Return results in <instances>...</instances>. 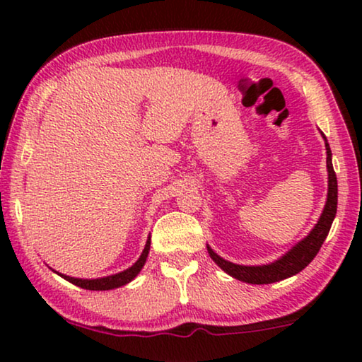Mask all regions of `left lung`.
<instances>
[{
    "instance_id": "left-lung-1",
    "label": "left lung",
    "mask_w": 362,
    "mask_h": 362,
    "mask_svg": "<svg viewBox=\"0 0 362 362\" xmlns=\"http://www.w3.org/2000/svg\"><path fill=\"white\" fill-rule=\"evenodd\" d=\"M326 140V136H323ZM326 145V166H328V201L321 214L318 224L315 229L305 237L303 240L298 242L288 254H285L281 259H279L270 265H260V267H245V265H235L232 262H227L221 259L211 247H207L211 259L221 267L226 274H229L234 279L245 281V284L252 285H265L274 284V281H280L288 276L298 274L315 259L318 254L321 245L328 235L333 224L336 209H338V181H336V173L333 170V163H331V150L328 141Z\"/></svg>"
}]
</instances>
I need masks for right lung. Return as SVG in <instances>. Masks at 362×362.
Returning <instances> with one entry per match:
<instances>
[{
    "label": "right lung",
    "instance_id": "add662e5",
    "mask_svg": "<svg viewBox=\"0 0 362 362\" xmlns=\"http://www.w3.org/2000/svg\"><path fill=\"white\" fill-rule=\"evenodd\" d=\"M150 244H151V240L148 239L146 240V245H145V250H143V254L140 255V259H138L135 264L130 267V269L123 270V272H120V274H117V275H110V276H105V279H95V280L72 279V276H67V275H61V276H62V279H66L67 281H71V284L81 286V288H86V290H112V288H118V286L127 285L128 281H132L138 274H140V270L143 269V265H145V262H146L148 252H150Z\"/></svg>",
    "mask_w": 362,
    "mask_h": 362
}]
</instances>
